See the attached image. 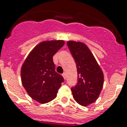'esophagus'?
<instances>
[{"mask_svg":"<svg viewBox=\"0 0 127 127\" xmlns=\"http://www.w3.org/2000/svg\"><path fill=\"white\" fill-rule=\"evenodd\" d=\"M62 75H63V76L64 78V79H66V73H63V74H62Z\"/></svg>","mask_w":127,"mask_h":127,"instance_id":"esophagus-1","label":"esophagus"}]
</instances>
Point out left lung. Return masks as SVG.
<instances>
[{
    "mask_svg": "<svg viewBox=\"0 0 127 127\" xmlns=\"http://www.w3.org/2000/svg\"><path fill=\"white\" fill-rule=\"evenodd\" d=\"M67 45L77 68L78 82L72 87V95L78 103L87 106L98 98L103 85V74L84 43L70 41Z\"/></svg>",
    "mask_w": 127,
    "mask_h": 127,
    "instance_id": "8db88e82",
    "label": "left lung"
}]
</instances>
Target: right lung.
Masks as SVG:
<instances>
[{
    "mask_svg": "<svg viewBox=\"0 0 127 127\" xmlns=\"http://www.w3.org/2000/svg\"><path fill=\"white\" fill-rule=\"evenodd\" d=\"M63 40L47 41L29 54L21 69L23 86L34 100L46 103L57 97L64 78L55 71L54 55L64 45Z\"/></svg>",
    "mask_w": 127,
    "mask_h": 127,
    "instance_id": "obj_1",
    "label": "right lung"
}]
</instances>
